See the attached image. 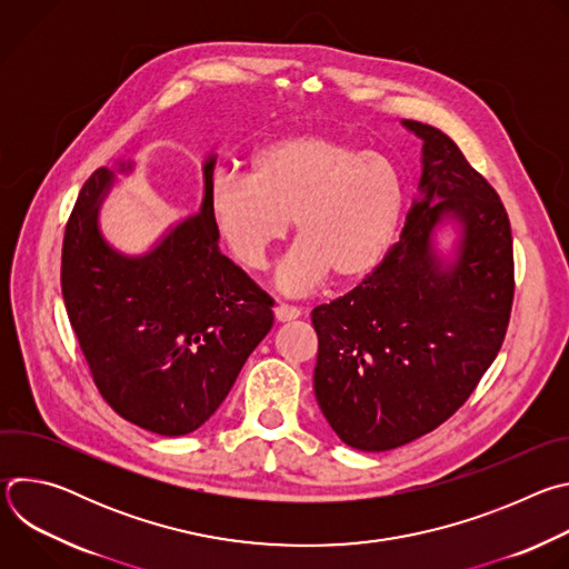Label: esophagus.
<instances>
[{
	"mask_svg": "<svg viewBox=\"0 0 569 569\" xmlns=\"http://www.w3.org/2000/svg\"><path fill=\"white\" fill-rule=\"evenodd\" d=\"M299 315H301V310L295 308V306H288V303H279V306L274 308L277 321H292V319H297Z\"/></svg>",
	"mask_w": 569,
	"mask_h": 569,
	"instance_id": "34e87169",
	"label": "esophagus"
}]
</instances>
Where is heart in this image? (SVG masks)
Segmentation results:
<instances>
[{
    "label": "heart",
    "mask_w": 569,
    "mask_h": 569,
    "mask_svg": "<svg viewBox=\"0 0 569 569\" xmlns=\"http://www.w3.org/2000/svg\"><path fill=\"white\" fill-rule=\"evenodd\" d=\"M248 178L218 173L207 209L231 257L263 270L295 220L299 246L279 270L286 292H306L329 274L358 283L373 274L398 236L408 187L393 161L351 141L297 132L261 143Z\"/></svg>",
    "instance_id": "b5f03b06"
}]
</instances>
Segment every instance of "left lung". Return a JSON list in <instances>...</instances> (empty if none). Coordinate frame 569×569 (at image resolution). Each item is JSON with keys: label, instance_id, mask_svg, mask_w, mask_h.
Masks as SVG:
<instances>
[{"label": "left lung", "instance_id": "left-lung-1", "mask_svg": "<svg viewBox=\"0 0 569 569\" xmlns=\"http://www.w3.org/2000/svg\"><path fill=\"white\" fill-rule=\"evenodd\" d=\"M421 141V180L400 240L373 274L312 310L321 415L365 452L393 450L450 419L496 360L513 303L507 209L441 130ZM458 224L448 256L436 229Z\"/></svg>", "mask_w": 569, "mask_h": 569}]
</instances>
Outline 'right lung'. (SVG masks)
Listing matches in <instances>:
<instances>
[{
	"label": "right lung",
	"instance_id": "add662e5",
	"mask_svg": "<svg viewBox=\"0 0 569 569\" xmlns=\"http://www.w3.org/2000/svg\"><path fill=\"white\" fill-rule=\"evenodd\" d=\"M83 184L62 242V297L71 329L110 408L161 435L198 430L220 408L242 365L270 333L272 299L220 254L207 187L216 154L202 161L198 213L180 220L143 254L112 248L99 227L114 173Z\"/></svg>",
	"mask_w": 569,
	"mask_h": 569
}]
</instances>
